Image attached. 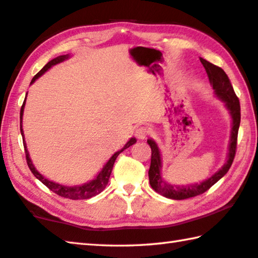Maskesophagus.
Returning <instances> with one entry per match:
<instances>
[{
	"mask_svg": "<svg viewBox=\"0 0 258 258\" xmlns=\"http://www.w3.org/2000/svg\"><path fill=\"white\" fill-rule=\"evenodd\" d=\"M149 133H150V131L148 127H145V126H140V127L135 130V135H137V137L141 140L147 138Z\"/></svg>",
	"mask_w": 258,
	"mask_h": 258,
	"instance_id": "obj_1",
	"label": "esophagus"
}]
</instances>
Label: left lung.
I'll return each instance as SVG.
<instances>
[{"mask_svg": "<svg viewBox=\"0 0 258 258\" xmlns=\"http://www.w3.org/2000/svg\"><path fill=\"white\" fill-rule=\"evenodd\" d=\"M200 60L208 73L209 80L213 88L215 96L224 102V106H226V108L229 110V114L231 116V132L230 141H229L228 158L226 163L221 167V169H219L215 174L204 181L200 182V184L199 182L188 185L169 184L161 176V153L158 148V144L152 139H149L148 143L151 148V165H150L149 169L150 185L157 193L171 200H185L203 194L204 191H207L210 187H212L215 182L219 181L227 174L228 170L230 169L236 154L238 130H239L240 125L239 99H238L235 91H233L228 76L221 68L208 62L204 58H200Z\"/></svg>", "mask_w": 258, "mask_h": 258, "instance_id": "obj_1", "label": "left lung"}]
</instances>
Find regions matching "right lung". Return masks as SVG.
<instances>
[{
	"label": "right lung",
	"mask_w": 258,
	"mask_h": 258,
	"mask_svg": "<svg viewBox=\"0 0 258 258\" xmlns=\"http://www.w3.org/2000/svg\"><path fill=\"white\" fill-rule=\"evenodd\" d=\"M70 58V54L67 55H60L57 56V57L49 60V62L45 65V67L40 70V71L36 74V76L32 78V80L30 82V84L34 83L37 79L39 77L43 76V74L48 71V70L54 67V65L58 64L60 62H63V60ZM26 99H27V96L25 98V101H23L22 107H21V110H20V132L22 135V139H23V147H25V152H26V159H27V163H28V167H29V169L31 170L32 174L37 178V179L40 180L41 182L45 186H47L48 188L54 191L55 194H57L59 196H62V198L65 199H70V200H87V199H90L92 196H96L99 193H101L102 190L106 188L107 184H108V180H109V177L111 174V170H113V167H114V163L116 158L118 157V154L120 152H123L125 149L130 148L131 145H133L135 142H137V139L135 138H131L127 143H126L123 148H121L119 151L115 152L113 156L110 157V159L108 161L106 162V165L102 167V169L98 172L97 176L93 178L92 180L86 182V184L83 185H77V186H65V185H60L57 184V182L55 181H51L48 180L47 178H45L43 175L40 174V172L36 169L34 163H32L30 156H29V152H28V149H27V144L25 142V135H23V130H22V116H23V109H25V105H26Z\"/></svg>",
	"instance_id": "1"
}]
</instances>
